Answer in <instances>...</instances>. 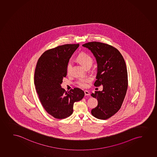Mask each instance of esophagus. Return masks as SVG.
Returning a JSON list of instances; mask_svg holds the SVG:
<instances>
[{
    "label": "esophagus",
    "mask_w": 157,
    "mask_h": 157,
    "mask_svg": "<svg viewBox=\"0 0 157 157\" xmlns=\"http://www.w3.org/2000/svg\"><path fill=\"white\" fill-rule=\"evenodd\" d=\"M84 93H85V95L86 96H88L90 95V92L87 91V90H85Z\"/></svg>",
    "instance_id": "34e87169"
}]
</instances>
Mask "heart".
<instances>
[{
  "instance_id": "b5f03b06",
  "label": "heart",
  "mask_w": 157,
  "mask_h": 157,
  "mask_svg": "<svg viewBox=\"0 0 157 157\" xmlns=\"http://www.w3.org/2000/svg\"><path fill=\"white\" fill-rule=\"evenodd\" d=\"M77 59L78 61L81 63L82 65L86 68L90 66L91 67L93 61L92 57L90 55L85 53L79 54L77 57ZM71 67V62H69V63L67 64V71L68 74L70 73ZM90 82V79L88 78H81L78 81V85L81 87L85 88L87 86V84Z\"/></svg>"
}]
</instances>
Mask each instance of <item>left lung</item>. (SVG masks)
<instances>
[{"mask_svg":"<svg viewBox=\"0 0 157 157\" xmlns=\"http://www.w3.org/2000/svg\"><path fill=\"white\" fill-rule=\"evenodd\" d=\"M82 46L90 49L98 64L94 86L102 85V91H95L91 96L97 98L98 106L91 113L95 118L105 120L113 116L122 105L128 88L126 65L118 49L104 43L93 41Z\"/></svg>","mask_w":157,"mask_h":157,"instance_id":"8db88e82","label":"left lung"}]
</instances>
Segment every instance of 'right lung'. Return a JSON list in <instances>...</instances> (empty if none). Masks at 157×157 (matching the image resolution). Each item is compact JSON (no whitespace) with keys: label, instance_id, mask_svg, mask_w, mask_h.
<instances>
[{"label":"right lung","instance_id":"obj_1","mask_svg":"<svg viewBox=\"0 0 157 157\" xmlns=\"http://www.w3.org/2000/svg\"><path fill=\"white\" fill-rule=\"evenodd\" d=\"M79 44H65L45 51L37 62L35 87L39 100L48 114L64 119L73 113V104L82 99L84 91L75 88L65 91L61 84L67 75L69 59Z\"/></svg>","mask_w":157,"mask_h":157}]
</instances>
